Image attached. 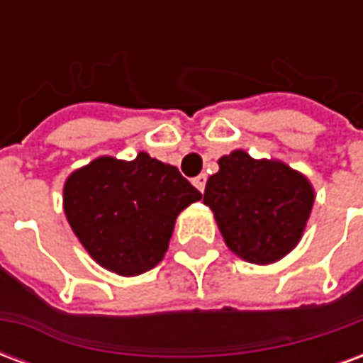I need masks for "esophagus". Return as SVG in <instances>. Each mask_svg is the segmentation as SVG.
<instances>
[{"mask_svg": "<svg viewBox=\"0 0 363 363\" xmlns=\"http://www.w3.org/2000/svg\"><path fill=\"white\" fill-rule=\"evenodd\" d=\"M206 181H208V177H206V174H198L196 179H194V186H196L198 190H200V192H204V189H206Z\"/></svg>", "mask_w": 363, "mask_h": 363, "instance_id": "esophagus-1", "label": "esophagus"}]
</instances>
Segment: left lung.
<instances>
[{
	"label": "left lung",
	"mask_w": 363,
	"mask_h": 363,
	"mask_svg": "<svg viewBox=\"0 0 363 363\" xmlns=\"http://www.w3.org/2000/svg\"><path fill=\"white\" fill-rule=\"evenodd\" d=\"M313 200L303 174L280 161H255L245 151L221 157L204 190V204L229 249L255 264L274 262L296 247Z\"/></svg>",
	"instance_id": "left-lung-1"
}]
</instances>
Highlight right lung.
Segmentation results:
<instances>
[{"label":"right lung","instance_id":"right-lung-1","mask_svg":"<svg viewBox=\"0 0 363 363\" xmlns=\"http://www.w3.org/2000/svg\"><path fill=\"white\" fill-rule=\"evenodd\" d=\"M200 198L177 167L138 153L134 161L99 157L75 171L64 186V210L101 267L135 276L163 259L177 216Z\"/></svg>","mask_w":363,"mask_h":363}]
</instances>
